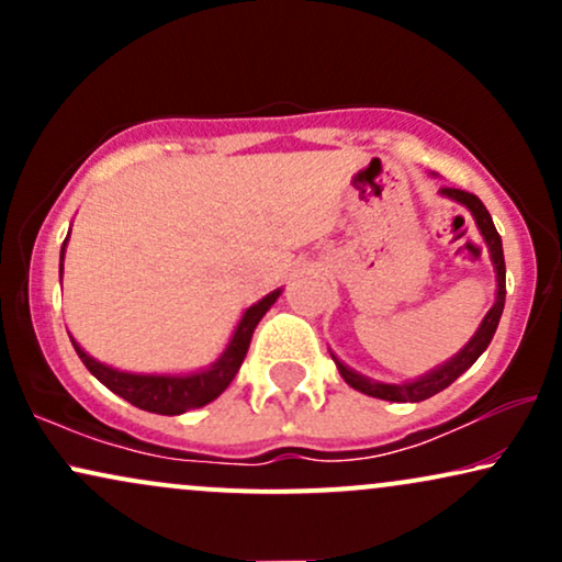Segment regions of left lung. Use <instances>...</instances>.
<instances>
[{"mask_svg": "<svg viewBox=\"0 0 562 562\" xmlns=\"http://www.w3.org/2000/svg\"><path fill=\"white\" fill-rule=\"evenodd\" d=\"M441 195H447L451 200H457V203H462L465 209H470V214L475 216V224H479L483 240L488 243V250H492V261L496 267V301H494V306L488 308L486 317H483L479 333L473 335V340H470V344L462 348V351L457 353L451 362L438 367V370L430 372V375L415 380V383H404V385L372 383V380L357 375V372H351L346 364H340L338 359L333 357L335 364H338L340 375H344V380L348 385H351V389L362 391V393H367V396L383 398V402H425V398L436 396L438 391L449 389V385L454 383V380L460 378L462 372L470 370V367L475 364V359H479L481 353L488 348V344H492L496 325H499V317H502V308H505V254H502V237L494 227L492 216H488L486 205H483L481 200L473 195V192L457 190V187H441Z\"/></svg>", "mask_w": 562, "mask_h": 562, "instance_id": "1", "label": "left lung"}]
</instances>
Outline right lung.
<instances>
[{"label": "right lung", "mask_w": 562, "mask_h": 562, "mask_svg": "<svg viewBox=\"0 0 562 562\" xmlns=\"http://www.w3.org/2000/svg\"><path fill=\"white\" fill-rule=\"evenodd\" d=\"M63 254H66V245H63ZM277 295H280V290H274V293H269L267 299L256 303V306H250L240 319V325H237L235 335H232L222 359H218L211 370L195 372V375H128V372H119L113 370V367L97 362V359L89 357L83 348L76 346L74 338H70V344H74L81 362L87 364V370L92 372L105 389H111L113 393H119L121 398H126L128 404L139 406V409L145 412H156V415H182V412L198 409V406L214 402L218 393H224V389L235 380L245 353H248L256 325H259L263 314L269 312V306L277 301Z\"/></svg>", "instance_id": "obj_1"}]
</instances>
